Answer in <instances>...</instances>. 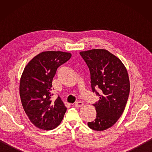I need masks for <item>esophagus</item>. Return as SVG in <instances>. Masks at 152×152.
<instances>
[{
	"label": "esophagus",
	"mask_w": 152,
	"mask_h": 152,
	"mask_svg": "<svg viewBox=\"0 0 152 152\" xmlns=\"http://www.w3.org/2000/svg\"><path fill=\"white\" fill-rule=\"evenodd\" d=\"M75 106L76 108H80V107H82V106L83 105V102L82 101H78L75 103Z\"/></svg>",
	"instance_id": "obj_1"
}]
</instances>
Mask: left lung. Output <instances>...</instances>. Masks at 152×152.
<instances>
[{
  "label": "left lung",
  "mask_w": 152,
  "mask_h": 152,
  "mask_svg": "<svg viewBox=\"0 0 152 152\" xmlns=\"http://www.w3.org/2000/svg\"><path fill=\"white\" fill-rule=\"evenodd\" d=\"M80 54L89 68L92 91L99 96V101L93 104L96 118L88 123V127L104 131L114 125L124 111L130 91L127 71L120 59L106 50L94 49ZM98 88L99 92L96 90Z\"/></svg>",
  "instance_id": "8db88e82"
}]
</instances>
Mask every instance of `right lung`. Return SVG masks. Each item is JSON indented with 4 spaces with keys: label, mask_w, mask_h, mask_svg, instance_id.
I'll use <instances>...</instances> for the list:
<instances>
[{
    "label": "right lung",
    "mask_w": 152,
    "mask_h": 152,
    "mask_svg": "<svg viewBox=\"0 0 152 152\" xmlns=\"http://www.w3.org/2000/svg\"><path fill=\"white\" fill-rule=\"evenodd\" d=\"M63 51H44L31 60L24 69L19 83L23 108L37 127L46 131L59 125L66 111L61 98L52 101V80L57 70L71 57Z\"/></svg>",
    "instance_id": "1"
}]
</instances>
